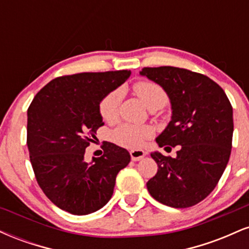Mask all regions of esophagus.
Listing matches in <instances>:
<instances>
[{
	"mask_svg": "<svg viewBox=\"0 0 249 249\" xmlns=\"http://www.w3.org/2000/svg\"><path fill=\"white\" fill-rule=\"evenodd\" d=\"M130 154H131V159H132L133 161H138L144 158L146 153H145L142 150H132L130 152Z\"/></svg>",
	"mask_w": 249,
	"mask_h": 249,
	"instance_id": "esophagus-1",
	"label": "esophagus"
}]
</instances>
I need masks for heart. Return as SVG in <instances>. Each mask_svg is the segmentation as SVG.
<instances>
[{
  "mask_svg": "<svg viewBox=\"0 0 249 249\" xmlns=\"http://www.w3.org/2000/svg\"><path fill=\"white\" fill-rule=\"evenodd\" d=\"M133 92L151 111L158 110L167 103V93L160 85L150 81H139L133 84ZM123 91L116 89L108 92L99 104V113L105 122H115L118 117ZM151 136V128L141 125L123 124L113 131L112 138L117 144L127 148H137Z\"/></svg>",
  "mask_w": 249,
  "mask_h": 249,
  "instance_id": "obj_1",
  "label": "heart"
}]
</instances>
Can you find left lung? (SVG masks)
<instances>
[{"mask_svg": "<svg viewBox=\"0 0 249 249\" xmlns=\"http://www.w3.org/2000/svg\"><path fill=\"white\" fill-rule=\"evenodd\" d=\"M139 73L160 85L171 102V122L156 142L179 147L176 158L151 153L158 172L147 181L148 192L166 206H194L214 190L230 160L232 105L221 87L201 73L174 67Z\"/></svg>", "mask_w": 249, "mask_h": 249, "instance_id": "left-lung-1", "label": "left lung"}]
</instances>
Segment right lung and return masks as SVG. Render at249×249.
<instances>
[{"label":"right lung","instance_id":"1","mask_svg":"<svg viewBox=\"0 0 249 249\" xmlns=\"http://www.w3.org/2000/svg\"><path fill=\"white\" fill-rule=\"evenodd\" d=\"M131 71L82 72L57 77L28 108L27 145L36 180L53 204L75 215L101 210L113 194L116 177L131 160L125 148L104 142V154L84 160L85 148L104 125L102 99Z\"/></svg>","mask_w":249,"mask_h":249}]
</instances>
